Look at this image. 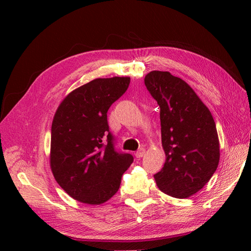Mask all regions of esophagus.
I'll return each instance as SVG.
<instances>
[{"label": "esophagus", "instance_id": "1", "mask_svg": "<svg viewBox=\"0 0 251 251\" xmlns=\"http://www.w3.org/2000/svg\"><path fill=\"white\" fill-rule=\"evenodd\" d=\"M145 154H146V149L145 148H141V149H139V150L136 152V157L137 158H140L142 156H145Z\"/></svg>", "mask_w": 251, "mask_h": 251}]
</instances>
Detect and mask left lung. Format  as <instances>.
Instances as JSON below:
<instances>
[{
    "label": "left lung",
    "mask_w": 251,
    "mask_h": 251,
    "mask_svg": "<svg viewBox=\"0 0 251 251\" xmlns=\"http://www.w3.org/2000/svg\"><path fill=\"white\" fill-rule=\"evenodd\" d=\"M145 84L161 108L165 164L154 175L163 193L188 199L204 188L220 159V143L209 109L182 78L151 71Z\"/></svg>",
    "instance_id": "left-lung-1"
}]
</instances>
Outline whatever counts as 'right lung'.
<instances>
[{
    "mask_svg": "<svg viewBox=\"0 0 251 251\" xmlns=\"http://www.w3.org/2000/svg\"><path fill=\"white\" fill-rule=\"evenodd\" d=\"M130 77L95 78L69 93L51 124V173L68 195L87 205L109 201L131 165L130 154L114 151L106 112L128 88Z\"/></svg>",
    "mask_w": 251,
    "mask_h": 251,
    "instance_id": "1",
    "label": "right lung"
}]
</instances>
